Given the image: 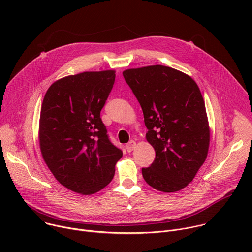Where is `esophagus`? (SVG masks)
<instances>
[{
  "label": "esophagus",
  "instance_id": "obj_1",
  "mask_svg": "<svg viewBox=\"0 0 252 252\" xmlns=\"http://www.w3.org/2000/svg\"><path fill=\"white\" fill-rule=\"evenodd\" d=\"M135 145H136V143H135V141L134 140H130L128 143H127V145H126V151L128 152V153H130V152H132L133 151V149L135 148Z\"/></svg>",
  "mask_w": 252,
  "mask_h": 252
}]
</instances>
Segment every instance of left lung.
<instances>
[{
  "instance_id": "left-lung-1",
  "label": "left lung",
  "mask_w": 252,
  "mask_h": 252,
  "mask_svg": "<svg viewBox=\"0 0 252 252\" xmlns=\"http://www.w3.org/2000/svg\"><path fill=\"white\" fill-rule=\"evenodd\" d=\"M123 75L141 106L147 140L156 151L151 166L141 169L143 178L159 191L183 189L192 182L209 148L198 86L182 71L160 64L126 69Z\"/></svg>"
}]
</instances>
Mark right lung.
Listing matches in <instances>:
<instances>
[{
    "label": "right lung",
    "instance_id": "1",
    "mask_svg": "<svg viewBox=\"0 0 252 252\" xmlns=\"http://www.w3.org/2000/svg\"><path fill=\"white\" fill-rule=\"evenodd\" d=\"M116 71H85L55 82L47 91L40 116L43 158L57 181L90 195L109 185L123 152L111 142L100 111Z\"/></svg>",
    "mask_w": 252,
    "mask_h": 252
}]
</instances>
